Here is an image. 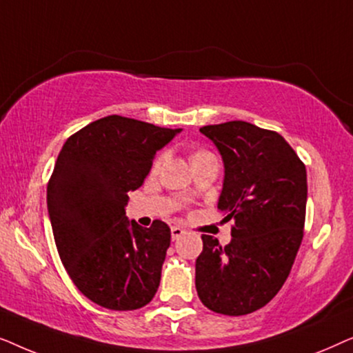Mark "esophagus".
<instances>
[{
  "label": "esophagus",
  "instance_id": "1",
  "mask_svg": "<svg viewBox=\"0 0 353 353\" xmlns=\"http://www.w3.org/2000/svg\"><path fill=\"white\" fill-rule=\"evenodd\" d=\"M183 234H185V230L180 228V226H172V239L173 241H176Z\"/></svg>",
  "mask_w": 353,
  "mask_h": 353
}]
</instances>
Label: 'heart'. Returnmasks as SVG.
Instances as JSON below:
<instances>
[{"label":"heart","instance_id":"b5f03b06","mask_svg":"<svg viewBox=\"0 0 353 353\" xmlns=\"http://www.w3.org/2000/svg\"><path fill=\"white\" fill-rule=\"evenodd\" d=\"M210 156H212V154L207 152V151H196V152L191 156V163L196 162V161H199V159L210 157ZM161 163H162V156H159V157L156 159V161H154V170H157V168L161 167Z\"/></svg>","mask_w":353,"mask_h":353}]
</instances>
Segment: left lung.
Instances as JSON below:
<instances>
[{
	"label": "left lung",
	"mask_w": 353,
	"mask_h": 353,
	"mask_svg": "<svg viewBox=\"0 0 353 353\" xmlns=\"http://www.w3.org/2000/svg\"><path fill=\"white\" fill-rule=\"evenodd\" d=\"M223 159L219 210L233 220L230 244L202 234L196 289L215 313L248 315L283 288L303 238L307 172L276 132L243 120L201 128Z\"/></svg>",
	"instance_id": "8db88e82"
}]
</instances>
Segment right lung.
<instances>
[{"label":"right lung","mask_w":353,"mask_h":353,"mask_svg":"<svg viewBox=\"0 0 353 353\" xmlns=\"http://www.w3.org/2000/svg\"><path fill=\"white\" fill-rule=\"evenodd\" d=\"M180 132L108 115L72 134L57 156L46 196L57 252L79 291L101 307L137 310L156 296L170 228L161 220L143 228L125 207Z\"/></svg>","instance_id":"obj_1"}]
</instances>
